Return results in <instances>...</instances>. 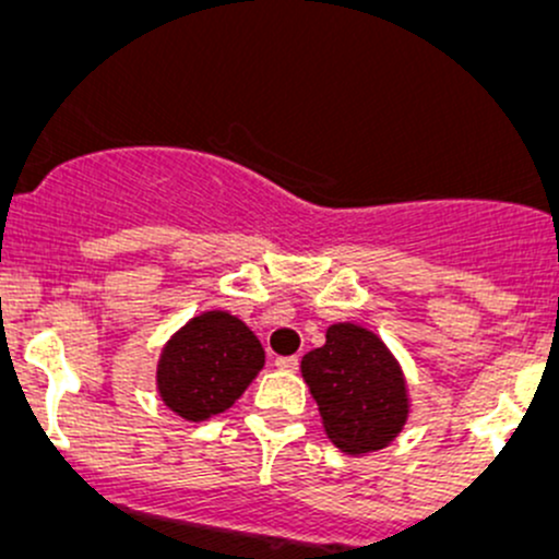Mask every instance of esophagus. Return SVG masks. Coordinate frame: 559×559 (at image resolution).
I'll return each instance as SVG.
<instances>
[{
	"instance_id": "esophagus-1",
	"label": "esophagus",
	"mask_w": 559,
	"mask_h": 559,
	"mask_svg": "<svg viewBox=\"0 0 559 559\" xmlns=\"http://www.w3.org/2000/svg\"><path fill=\"white\" fill-rule=\"evenodd\" d=\"M299 365V357L292 355V357H275V368L278 370H288V373H294Z\"/></svg>"
}]
</instances>
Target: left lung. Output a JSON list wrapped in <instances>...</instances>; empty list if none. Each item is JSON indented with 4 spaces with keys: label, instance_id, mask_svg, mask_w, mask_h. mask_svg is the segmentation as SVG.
<instances>
[{
    "label": "left lung",
    "instance_id": "left-lung-1",
    "mask_svg": "<svg viewBox=\"0 0 559 559\" xmlns=\"http://www.w3.org/2000/svg\"><path fill=\"white\" fill-rule=\"evenodd\" d=\"M299 368L338 452L349 457L381 452L407 426L413 402L402 365L365 325H329L325 344L307 352Z\"/></svg>",
    "mask_w": 559,
    "mask_h": 559
}]
</instances>
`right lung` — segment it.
I'll use <instances>...</instances> for the list:
<instances>
[{"label":"right lung","mask_w":559,"mask_h":559,"mask_svg":"<svg viewBox=\"0 0 559 559\" xmlns=\"http://www.w3.org/2000/svg\"><path fill=\"white\" fill-rule=\"evenodd\" d=\"M265 365L254 331L228 310L199 312L159 349L155 386L170 413L202 423L226 413Z\"/></svg>","instance_id":"add662e5"}]
</instances>
